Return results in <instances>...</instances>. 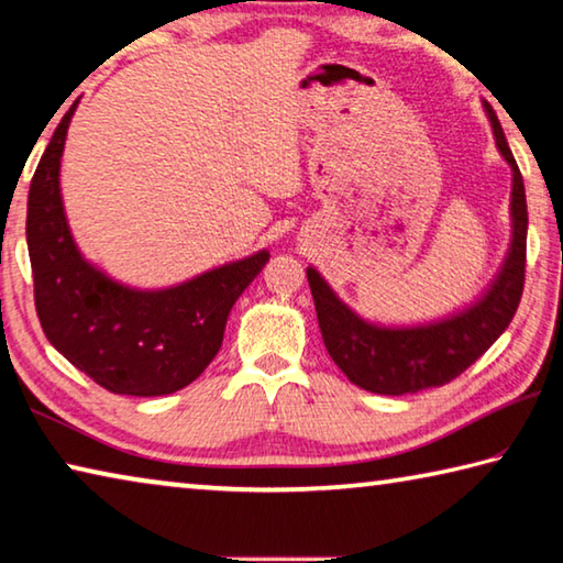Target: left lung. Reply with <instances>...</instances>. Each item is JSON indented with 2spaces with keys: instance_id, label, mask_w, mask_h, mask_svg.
I'll list each match as a JSON object with an SVG mask.
<instances>
[{
  "instance_id": "8db88e82",
  "label": "left lung",
  "mask_w": 563,
  "mask_h": 563,
  "mask_svg": "<svg viewBox=\"0 0 563 563\" xmlns=\"http://www.w3.org/2000/svg\"><path fill=\"white\" fill-rule=\"evenodd\" d=\"M486 112H489L499 152L514 169V239L499 279L482 301L464 314L439 321V324L379 329L366 324L352 309L344 307L319 272L307 269L327 352L349 376V382L366 391L401 396L449 384L504 334L519 309L523 279H527V191H523L521 172L506 144L499 119L489 104H486Z\"/></svg>"
}]
</instances>
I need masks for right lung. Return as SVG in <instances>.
I'll use <instances>...</instances> for the list:
<instances>
[{"instance_id":"add662e5","label":"right lung","mask_w":563,"mask_h":563,"mask_svg":"<svg viewBox=\"0 0 563 563\" xmlns=\"http://www.w3.org/2000/svg\"><path fill=\"white\" fill-rule=\"evenodd\" d=\"M74 107L36 167L26 201L34 307L49 344L112 394L179 391L217 356L224 324L269 254L219 266L181 287L134 291L89 266L71 242L59 197V159Z\"/></svg>"}]
</instances>
